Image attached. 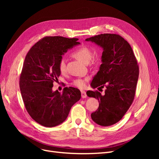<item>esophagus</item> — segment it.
Masks as SVG:
<instances>
[{"mask_svg":"<svg viewBox=\"0 0 159 159\" xmlns=\"http://www.w3.org/2000/svg\"><path fill=\"white\" fill-rule=\"evenodd\" d=\"M87 97V94H86V92L85 91H81V98H85Z\"/></svg>","mask_w":159,"mask_h":159,"instance_id":"34e87169","label":"esophagus"}]
</instances>
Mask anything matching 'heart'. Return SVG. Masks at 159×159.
<instances>
[{
  "label": "heart",
  "mask_w": 159,
  "mask_h": 159,
  "mask_svg": "<svg viewBox=\"0 0 159 159\" xmlns=\"http://www.w3.org/2000/svg\"><path fill=\"white\" fill-rule=\"evenodd\" d=\"M93 52L90 48L86 46H81L75 49L71 53V56L78 60L83 62L84 64H87L89 61H94L95 58L92 57ZM66 68V61L64 59L61 58L58 62V69L60 72L63 73ZM89 80L88 77H85L84 78H78L74 80L73 85L75 87L82 89L86 85V83Z\"/></svg>",
  "instance_id": "obj_1"
}]
</instances>
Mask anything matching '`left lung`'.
<instances>
[{
    "mask_svg": "<svg viewBox=\"0 0 159 159\" xmlns=\"http://www.w3.org/2000/svg\"><path fill=\"white\" fill-rule=\"evenodd\" d=\"M103 48L102 64L91 84L98 90L88 91L89 97L98 99V109L91 119L102 126L119 121L131 106L135 95L139 69L131 46L116 34H101L87 38Z\"/></svg>",
    "mask_w": 159,
    "mask_h": 159,
    "instance_id": "8db88e82",
    "label": "left lung"
}]
</instances>
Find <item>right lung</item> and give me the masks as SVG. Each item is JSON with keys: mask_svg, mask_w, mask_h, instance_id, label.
<instances>
[{"mask_svg": "<svg viewBox=\"0 0 159 159\" xmlns=\"http://www.w3.org/2000/svg\"><path fill=\"white\" fill-rule=\"evenodd\" d=\"M78 38L46 36L30 49L26 56L19 80L25 108L41 125L52 127L63 123L70 111L81 98L78 88L53 91V83L60 75L58 62L68 49L80 43Z\"/></svg>", "mask_w": 159, "mask_h": 159, "instance_id": "1", "label": "right lung"}]
</instances>
